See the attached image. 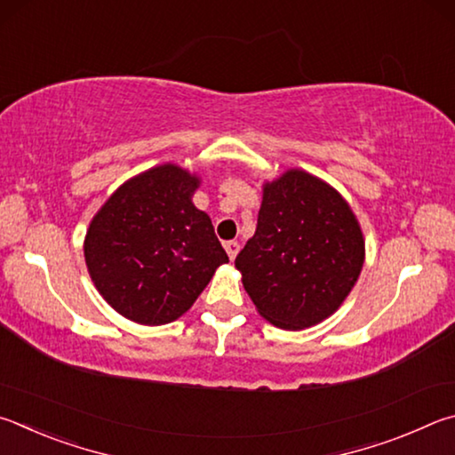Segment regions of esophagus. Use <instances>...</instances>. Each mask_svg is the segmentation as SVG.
Wrapping results in <instances>:
<instances>
[{"label":"esophagus","mask_w":455,"mask_h":455,"mask_svg":"<svg viewBox=\"0 0 455 455\" xmlns=\"http://www.w3.org/2000/svg\"><path fill=\"white\" fill-rule=\"evenodd\" d=\"M223 248H226L229 259L234 261L235 256H237V251H240V243H237V242H226V245H223Z\"/></svg>","instance_id":"1"}]
</instances>
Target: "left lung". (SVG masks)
Masks as SVG:
<instances>
[{"label": "left lung", "mask_w": 455, "mask_h": 455, "mask_svg": "<svg viewBox=\"0 0 455 455\" xmlns=\"http://www.w3.org/2000/svg\"><path fill=\"white\" fill-rule=\"evenodd\" d=\"M365 259L352 207L328 181L290 167L261 188L258 228L235 267L258 314L306 330L336 314Z\"/></svg>", "instance_id": "8db88e82"}]
</instances>
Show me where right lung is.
<instances>
[{
    "label": "right lung",
    "mask_w": 455,
    "mask_h": 455,
    "mask_svg": "<svg viewBox=\"0 0 455 455\" xmlns=\"http://www.w3.org/2000/svg\"><path fill=\"white\" fill-rule=\"evenodd\" d=\"M202 183L178 164L124 181L84 240L95 290L119 315L141 325L175 322L194 306L228 253L210 215L191 202Z\"/></svg>",
    "instance_id": "obj_1"
}]
</instances>
